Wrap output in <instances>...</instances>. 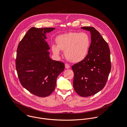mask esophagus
I'll return each mask as SVG.
<instances>
[{"label":"esophagus","instance_id":"1","mask_svg":"<svg viewBox=\"0 0 127 127\" xmlns=\"http://www.w3.org/2000/svg\"><path fill=\"white\" fill-rule=\"evenodd\" d=\"M65 66V68H67V69H68V68H70V66L67 63H66Z\"/></svg>","mask_w":127,"mask_h":127}]
</instances>
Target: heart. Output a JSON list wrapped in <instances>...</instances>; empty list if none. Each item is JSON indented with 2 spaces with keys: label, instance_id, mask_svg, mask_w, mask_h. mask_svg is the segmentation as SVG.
<instances>
[{
  "label": "heart",
  "instance_id": "heart-1",
  "mask_svg": "<svg viewBox=\"0 0 127 127\" xmlns=\"http://www.w3.org/2000/svg\"><path fill=\"white\" fill-rule=\"evenodd\" d=\"M57 45L53 44V53L59 56L61 50L64 51L67 60L73 63L79 62L86 58L90 46V38L85 32H70L59 35L56 39Z\"/></svg>",
  "mask_w": 127,
  "mask_h": 127
}]
</instances>
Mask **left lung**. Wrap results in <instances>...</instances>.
I'll use <instances>...</instances> for the list:
<instances>
[{
	"label": "left lung",
	"instance_id": "1",
	"mask_svg": "<svg viewBox=\"0 0 127 127\" xmlns=\"http://www.w3.org/2000/svg\"><path fill=\"white\" fill-rule=\"evenodd\" d=\"M90 31L91 42L88 55L74 64L73 86L81 97L95 95L105 87L111 69L110 51L107 43L93 27H82Z\"/></svg>",
	"mask_w": 127,
	"mask_h": 127
}]
</instances>
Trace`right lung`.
I'll return each mask as SVG.
<instances>
[{
    "label": "right lung",
    "instance_id": "obj_1",
    "mask_svg": "<svg viewBox=\"0 0 127 127\" xmlns=\"http://www.w3.org/2000/svg\"><path fill=\"white\" fill-rule=\"evenodd\" d=\"M55 29L32 27L17 47L16 68L20 83L38 97H47L54 91L57 77L64 70V63L49 57L46 34Z\"/></svg>",
    "mask_w": 127,
    "mask_h": 127
}]
</instances>
